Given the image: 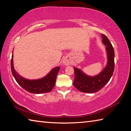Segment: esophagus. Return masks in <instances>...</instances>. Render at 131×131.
<instances>
[{
    "label": "esophagus",
    "mask_w": 131,
    "mask_h": 131,
    "mask_svg": "<svg viewBox=\"0 0 131 131\" xmlns=\"http://www.w3.org/2000/svg\"><path fill=\"white\" fill-rule=\"evenodd\" d=\"M70 63H71L70 61L69 60V59H66V58L64 59V60L63 61V65H70Z\"/></svg>",
    "instance_id": "obj_1"
}]
</instances>
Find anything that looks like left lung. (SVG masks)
Instances as JSON below:
<instances>
[{
	"instance_id": "obj_1",
	"label": "left lung",
	"mask_w": 131,
	"mask_h": 131,
	"mask_svg": "<svg viewBox=\"0 0 131 131\" xmlns=\"http://www.w3.org/2000/svg\"><path fill=\"white\" fill-rule=\"evenodd\" d=\"M102 43L105 46L107 63L101 72L95 76H89L79 68L73 67L75 78L73 85L79 91L85 93H95L101 90L108 81L114 69V51L109 40L102 35Z\"/></svg>"
}]
</instances>
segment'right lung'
<instances>
[{"label":"right lung","mask_w":131,"mask_h":131,"mask_svg":"<svg viewBox=\"0 0 131 131\" xmlns=\"http://www.w3.org/2000/svg\"><path fill=\"white\" fill-rule=\"evenodd\" d=\"M11 69L13 76L16 81L24 90L28 92L35 94L50 92L54 88L58 73L60 70V67L57 66L43 77L38 79L30 80L25 79L21 76L15 70L13 62V51L12 60H11Z\"/></svg>","instance_id":"obj_1"}]
</instances>
